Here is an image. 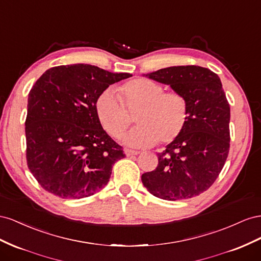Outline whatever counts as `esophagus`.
Returning a JSON list of instances; mask_svg holds the SVG:
<instances>
[{
    "label": "esophagus",
    "mask_w": 261,
    "mask_h": 261,
    "mask_svg": "<svg viewBox=\"0 0 261 261\" xmlns=\"http://www.w3.org/2000/svg\"><path fill=\"white\" fill-rule=\"evenodd\" d=\"M124 153L126 156H132V155H138L140 154L139 151H133V150H129V148H125L124 150Z\"/></svg>",
    "instance_id": "34e87169"
}]
</instances>
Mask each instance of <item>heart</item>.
Masks as SVG:
<instances>
[{
    "instance_id": "heart-1",
    "label": "heart",
    "mask_w": 261,
    "mask_h": 261,
    "mask_svg": "<svg viewBox=\"0 0 261 261\" xmlns=\"http://www.w3.org/2000/svg\"><path fill=\"white\" fill-rule=\"evenodd\" d=\"M165 92L161 84L148 79H136L118 88L102 91L95 102L102 128L119 138L128 128V114L138 110L139 123L123 138L126 145L142 147L156 142L167 144L179 137L188 120V101L178 92ZM127 110L125 111V109Z\"/></svg>"
}]
</instances>
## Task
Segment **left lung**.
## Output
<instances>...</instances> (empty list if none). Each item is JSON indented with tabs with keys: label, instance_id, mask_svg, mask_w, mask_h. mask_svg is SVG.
Listing matches in <instances>:
<instances>
[{
	"label": "left lung",
	"instance_id": "8db88e82",
	"mask_svg": "<svg viewBox=\"0 0 261 261\" xmlns=\"http://www.w3.org/2000/svg\"><path fill=\"white\" fill-rule=\"evenodd\" d=\"M144 75L185 96L188 120L179 137L158 154V167L141 179L164 200L199 196L217 179L229 150L230 111L221 80L198 65L169 66Z\"/></svg>",
	"mask_w": 261,
	"mask_h": 261
}]
</instances>
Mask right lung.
Segmentation results:
<instances>
[{
	"label": "right lung",
	"mask_w": 261,
	"mask_h": 261,
	"mask_svg": "<svg viewBox=\"0 0 261 261\" xmlns=\"http://www.w3.org/2000/svg\"><path fill=\"white\" fill-rule=\"evenodd\" d=\"M130 76L77 63L55 66L37 80L28 94L26 158L44 190L81 199L108 184L124 154L102 129L95 102L109 85Z\"/></svg>",
	"instance_id": "right-lung-1"
}]
</instances>
